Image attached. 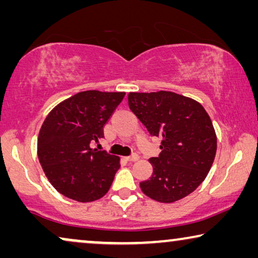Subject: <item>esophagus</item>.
<instances>
[{
	"instance_id": "1",
	"label": "esophagus",
	"mask_w": 258,
	"mask_h": 258,
	"mask_svg": "<svg viewBox=\"0 0 258 258\" xmlns=\"http://www.w3.org/2000/svg\"><path fill=\"white\" fill-rule=\"evenodd\" d=\"M126 160L130 161V162L137 161V160H139V155H137V154H133V155H130V156L126 157Z\"/></svg>"
}]
</instances>
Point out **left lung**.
<instances>
[{
	"label": "left lung",
	"instance_id": "1",
	"mask_svg": "<svg viewBox=\"0 0 258 258\" xmlns=\"http://www.w3.org/2000/svg\"><path fill=\"white\" fill-rule=\"evenodd\" d=\"M129 107L151 136L161 137V154L149 158L153 175L141 190L157 202L172 203L191 194L207 177L217 139L206 109L171 91L129 93Z\"/></svg>",
	"mask_w": 258,
	"mask_h": 258
}]
</instances>
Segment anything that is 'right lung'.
I'll list each match as a JSON object with an SVG mask.
<instances>
[{
    "instance_id": "1",
    "label": "right lung",
    "mask_w": 258,
    "mask_h": 258,
    "mask_svg": "<svg viewBox=\"0 0 258 258\" xmlns=\"http://www.w3.org/2000/svg\"><path fill=\"white\" fill-rule=\"evenodd\" d=\"M125 93L82 91L49 112L41 126L37 155L49 182L59 194L91 202L108 192L119 157L91 148Z\"/></svg>"
}]
</instances>
